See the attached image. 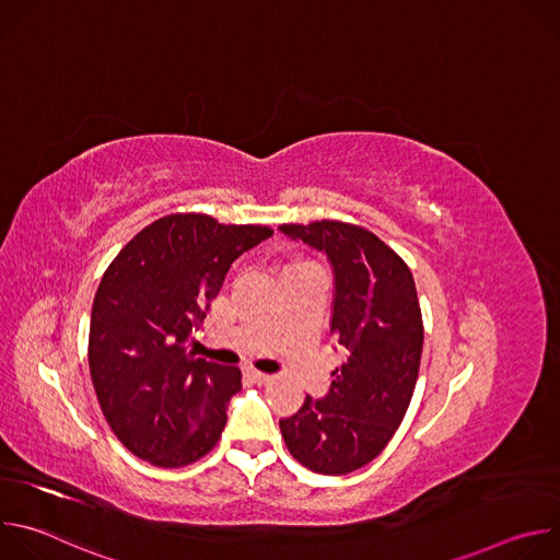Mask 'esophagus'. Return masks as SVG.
Listing matches in <instances>:
<instances>
[{"mask_svg": "<svg viewBox=\"0 0 560 560\" xmlns=\"http://www.w3.org/2000/svg\"><path fill=\"white\" fill-rule=\"evenodd\" d=\"M248 376L255 381V383H268L272 376L270 374H266V372H259V370H255V368H248Z\"/></svg>", "mask_w": 560, "mask_h": 560, "instance_id": "obj_1", "label": "esophagus"}]
</instances>
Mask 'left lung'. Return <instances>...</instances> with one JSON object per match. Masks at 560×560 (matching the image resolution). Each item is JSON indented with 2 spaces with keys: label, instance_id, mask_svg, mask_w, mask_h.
I'll list each match as a JSON object with an SVG mask.
<instances>
[{
  "label": "left lung",
  "instance_id": "obj_1",
  "mask_svg": "<svg viewBox=\"0 0 560 560\" xmlns=\"http://www.w3.org/2000/svg\"><path fill=\"white\" fill-rule=\"evenodd\" d=\"M279 230L328 255L335 270L330 335L348 352L322 401L305 396L279 428L303 467L350 474L383 452L412 401L423 350L415 277L368 228L322 219Z\"/></svg>",
  "mask_w": 560,
  "mask_h": 560
}]
</instances>
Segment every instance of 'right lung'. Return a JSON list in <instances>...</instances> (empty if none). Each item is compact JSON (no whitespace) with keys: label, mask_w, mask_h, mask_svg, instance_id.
<instances>
[{"label":"right lung","mask_w":560,"mask_h":560,"mask_svg":"<svg viewBox=\"0 0 560 560\" xmlns=\"http://www.w3.org/2000/svg\"><path fill=\"white\" fill-rule=\"evenodd\" d=\"M270 234L175 212L137 232L106 268L91 314V378L115 436L150 465L184 467L219 443L242 370L195 359L188 343L232 261Z\"/></svg>","instance_id":"obj_1"}]
</instances>
